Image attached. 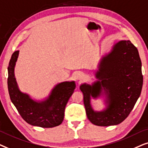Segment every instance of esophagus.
Returning <instances> with one entry per match:
<instances>
[{"label": "esophagus", "mask_w": 148, "mask_h": 148, "mask_svg": "<svg viewBox=\"0 0 148 148\" xmlns=\"http://www.w3.org/2000/svg\"><path fill=\"white\" fill-rule=\"evenodd\" d=\"M75 77H76V80H81L82 79H83V78H84V74H83V73H82V72H78V74H76Z\"/></svg>", "instance_id": "1"}]
</instances>
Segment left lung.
Listing matches in <instances>:
<instances>
[{
  "label": "left lung",
  "instance_id": "obj_1",
  "mask_svg": "<svg viewBox=\"0 0 148 148\" xmlns=\"http://www.w3.org/2000/svg\"><path fill=\"white\" fill-rule=\"evenodd\" d=\"M95 77L98 80L92 85L84 83L80 86L87 118L97 126L119 125L129 115L142 89L141 62L137 49L130 40L114 44L109 53L101 58ZM103 94L106 108L94 111L90 99Z\"/></svg>",
  "mask_w": 148,
  "mask_h": 148
}]
</instances>
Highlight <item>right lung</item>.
<instances>
[{
    "label": "right lung",
    "instance_id": "1",
    "mask_svg": "<svg viewBox=\"0 0 148 148\" xmlns=\"http://www.w3.org/2000/svg\"><path fill=\"white\" fill-rule=\"evenodd\" d=\"M19 51L13 53L8 67V90L10 99L22 119L27 123L42 128H52L64 121L65 108L76 88L74 81L57 84L44 101H36L19 90L14 69Z\"/></svg>",
    "mask_w": 148,
    "mask_h": 148
}]
</instances>
